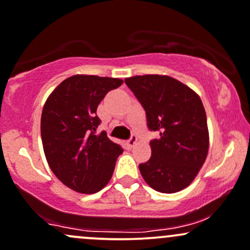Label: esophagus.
Instances as JSON below:
<instances>
[{"instance_id": "obj_1", "label": "esophagus", "mask_w": 250, "mask_h": 250, "mask_svg": "<svg viewBox=\"0 0 250 250\" xmlns=\"http://www.w3.org/2000/svg\"><path fill=\"white\" fill-rule=\"evenodd\" d=\"M136 143H138V138H136V135H134V134H133V135L130 136L129 140H127V146L132 148V147L136 145Z\"/></svg>"}]
</instances>
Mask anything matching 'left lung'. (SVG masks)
I'll return each instance as SVG.
<instances>
[{
  "instance_id": "1",
  "label": "left lung",
  "mask_w": 250,
  "mask_h": 250,
  "mask_svg": "<svg viewBox=\"0 0 250 250\" xmlns=\"http://www.w3.org/2000/svg\"><path fill=\"white\" fill-rule=\"evenodd\" d=\"M146 111L147 127L158 134L149 141L152 156L139 165L147 185L171 194L188 187L206 160L209 138L200 97L167 75L125 79Z\"/></svg>"
}]
</instances>
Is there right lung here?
<instances>
[{"mask_svg": "<svg viewBox=\"0 0 250 250\" xmlns=\"http://www.w3.org/2000/svg\"><path fill=\"white\" fill-rule=\"evenodd\" d=\"M123 80L97 75H73L63 80L44 104L41 135L51 171L68 188L93 194L109 183L122 147L101 125L97 107Z\"/></svg>", "mask_w": 250, "mask_h": 250, "instance_id": "1", "label": "right lung"}]
</instances>
